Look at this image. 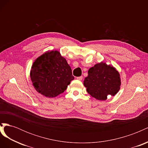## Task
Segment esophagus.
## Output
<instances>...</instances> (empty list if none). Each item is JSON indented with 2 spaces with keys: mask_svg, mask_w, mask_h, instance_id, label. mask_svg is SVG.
Listing matches in <instances>:
<instances>
[{
  "mask_svg": "<svg viewBox=\"0 0 148 148\" xmlns=\"http://www.w3.org/2000/svg\"><path fill=\"white\" fill-rule=\"evenodd\" d=\"M77 78L78 80H82V79H83V77H82V76H81V77H77Z\"/></svg>",
  "mask_w": 148,
  "mask_h": 148,
  "instance_id": "obj_1",
  "label": "esophagus"
}]
</instances>
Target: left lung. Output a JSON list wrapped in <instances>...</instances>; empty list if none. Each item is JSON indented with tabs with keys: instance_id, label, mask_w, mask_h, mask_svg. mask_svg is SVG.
<instances>
[{
	"instance_id": "1",
	"label": "left lung",
	"mask_w": 148,
	"mask_h": 148,
	"mask_svg": "<svg viewBox=\"0 0 148 148\" xmlns=\"http://www.w3.org/2000/svg\"><path fill=\"white\" fill-rule=\"evenodd\" d=\"M83 84L92 97L105 101L107 96H114L120 90V76L114 66L101 62L89 69Z\"/></svg>"
}]
</instances>
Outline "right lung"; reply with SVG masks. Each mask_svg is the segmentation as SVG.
<instances>
[{
  "instance_id": "right-lung-1",
  "label": "right lung",
  "mask_w": 148,
  "mask_h": 148,
  "mask_svg": "<svg viewBox=\"0 0 148 148\" xmlns=\"http://www.w3.org/2000/svg\"><path fill=\"white\" fill-rule=\"evenodd\" d=\"M33 86L47 97L63 93L74 79L71 67L59 51H47L33 62L30 71Z\"/></svg>"
}]
</instances>
